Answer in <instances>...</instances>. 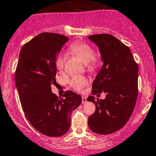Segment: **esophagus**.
Listing matches in <instances>:
<instances>
[{
	"label": "esophagus",
	"instance_id": "1",
	"mask_svg": "<svg viewBox=\"0 0 156 156\" xmlns=\"http://www.w3.org/2000/svg\"><path fill=\"white\" fill-rule=\"evenodd\" d=\"M81 99H82V104H85V103L87 102V98L86 97H84V96H82V98H81Z\"/></svg>",
	"mask_w": 156,
	"mask_h": 156
}]
</instances>
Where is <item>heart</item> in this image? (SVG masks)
Wrapping results in <instances>:
<instances>
[{
  "mask_svg": "<svg viewBox=\"0 0 156 156\" xmlns=\"http://www.w3.org/2000/svg\"><path fill=\"white\" fill-rule=\"evenodd\" d=\"M72 51L78 56L85 63H87L89 69H94L96 67V60L95 58V51L89 44L85 42H75L70 47ZM66 55L60 53L57 57L56 65L60 71L63 69ZM70 86L76 91H81L87 84V80L83 76H74L69 81Z\"/></svg>",
  "mask_w": 156,
  "mask_h": 156,
  "instance_id": "obj_1",
  "label": "heart"
}]
</instances>
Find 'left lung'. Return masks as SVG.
<instances>
[{"mask_svg":"<svg viewBox=\"0 0 156 156\" xmlns=\"http://www.w3.org/2000/svg\"><path fill=\"white\" fill-rule=\"evenodd\" d=\"M88 39L98 46L103 62L93 83L92 94L106 93L105 99L96 102L93 96L87 98L96 105L88 126L96 134L114 133L126 125L133 112L138 91V66L129 47L114 36L96 34Z\"/></svg>","mask_w":156,"mask_h":156,"instance_id":"obj_1","label":"left lung"}]
</instances>
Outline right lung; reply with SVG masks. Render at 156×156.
Returning <instances> with one entry per match:
<instances>
[{"label": "right lung", "instance_id": "1", "mask_svg": "<svg viewBox=\"0 0 156 156\" xmlns=\"http://www.w3.org/2000/svg\"><path fill=\"white\" fill-rule=\"evenodd\" d=\"M69 40L55 33H42L23 45L15 81L25 117L38 132L59 137L68 132L71 114L81 105L80 95L66 91L63 97L51 92L56 83L57 57Z\"/></svg>", "mask_w": 156, "mask_h": 156}]
</instances>
